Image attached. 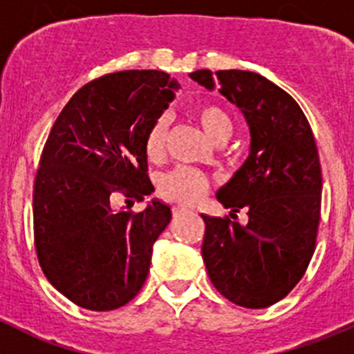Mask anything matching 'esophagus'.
<instances>
[{"label": "esophagus", "instance_id": "obj_1", "mask_svg": "<svg viewBox=\"0 0 354 354\" xmlns=\"http://www.w3.org/2000/svg\"><path fill=\"white\" fill-rule=\"evenodd\" d=\"M186 210H187V208L183 207V205H174V207H171V212H174L175 215L180 214V212H186Z\"/></svg>", "mask_w": 354, "mask_h": 354}]
</instances>
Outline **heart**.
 Segmentation results:
<instances>
[{"label":"heart","instance_id":"b5f03b06","mask_svg":"<svg viewBox=\"0 0 354 354\" xmlns=\"http://www.w3.org/2000/svg\"><path fill=\"white\" fill-rule=\"evenodd\" d=\"M194 118L205 136L214 144H224L233 136V118L225 109L215 104H201L194 109ZM165 129L167 121L160 118L154 121L146 136V154L151 161H160L165 154ZM208 189V179L194 168H175L160 180V193L165 198L180 203H196Z\"/></svg>","mask_w":354,"mask_h":354}]
</instances>
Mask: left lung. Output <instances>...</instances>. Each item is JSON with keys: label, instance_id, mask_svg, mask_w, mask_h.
Wrapping results in <instances>:
<instances>
[{"label": "left lung", "instance_id": "obj_1", "mask_svg": "<svg viewBox=\"0 0 354 354\" xmlns=\"http://www.w3.org/2000/svg\"><path fill=\"white\" fill-rule=\"evenodd\" d=\"M191 80L243 113L250 153L217 200L248 222L208 217L201 255L214 287L241 308L262 309L299 283L316 243L322 168L308 118L280 86L252 71L200 69Z\"/></svg>", "mask_w": 354, "mask_h": 354}]
</instances>
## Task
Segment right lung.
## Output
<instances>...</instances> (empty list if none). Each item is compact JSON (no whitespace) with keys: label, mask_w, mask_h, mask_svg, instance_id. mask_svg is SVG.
Instances as JSON below:
<instances>
[{"label":"right lung","mask_w":354,"mask_h":354,"mask_svg":"<svg viewBox=\"0 0 354 354\" xmlns=\"http://www.w3.org/2000/svg\"><path fill=\"white\" fill-rule=\"evenodd\" d=\"M177 88L161 71L106 74L71 97L45 144L32 194L36 254L50 283L90 311L139 294L171 218L156 198L137 214L113 201L121 193L133 205L154 191L144 144Z\"/></svg>","instance_id":"add662e5"}]
</instances>
